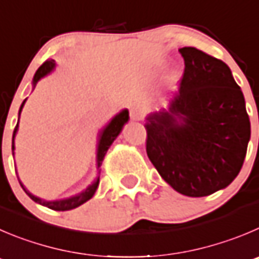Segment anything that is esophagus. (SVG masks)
<instances>
[{
	"label": "esophagus",
	"mask_w": 259,
	"mask_h": 259,
	"mask_svg": "<svg viewBox=\"0 0 259 259\" xmlns=\"http://www.w3.org/2000/svg\"><path fill=\"white\" fill-rule=\"evenodd\" d=\"M130 115H131L132 119L140 120L142 118V112L140 108L134 107V108H131V110H130Z\"/></svg>",
	"instance_id": "34e87169"
}]
</instances>
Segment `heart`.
<instances>
[{"label":"heart","mask_w":259,"mask_h":259,"mask_svg":"<svg viewBox=\"0 0 259 259\" xmlns=\"http://www.w3.org/2000/svg\"><path fill=\"white\" fill-rule=\"evenodd\" d=\"M170 78H171V80H174V76H171V77H170Z\"/></svg>","instance_id":"b5f03b06"}]
</instances>
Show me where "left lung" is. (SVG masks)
I'll list each match as a JSON object with an SVG mask.
<instances>
[{"mask_svg":"<svg viewBox=\"0 0 259 259\" xmlns=\"http://www.w3.org/2000/svg\"><path fill=\"white\" fill-rule=\"evenodd\" d=\"M179 52L184 58L179 90L168 109L147 117L146 152L177 192L205 197L228 187L242 169L249 115L226 63L194 47Z\"/></svg>","mask_w":259,"mask_h":259,"instance_id":"8db88e82","label":"left lung"}]
</instances>
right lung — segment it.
Here are the masks:
<instances>
[{
  "label": "right lung",
  "mask_w": 259,
  "mask_h": 259,
  "mask_svg": "<svg viewBox=\"0 0 259 259\" xmlns=\"http://www.w3.org/2000/svg\"><path fill=\"white\" fill-rule=\"evenodd\" d=\"M54 67H56V61L47 60L46 62H44L43 65H41L40 67L36 70L35 75H34V78H33L34 88H35L36 82H38L41 77H44L46 75L51 73L52 71L54 70ZM25 102H26V99L24 100L23 104H21L20 110H19V115H20L21 109H23ZM128 118H130L128 117V110L123 109L119 114L115 115V117L113 118V119L110 120V122L108 123L104 128H103L102 131L99 132V142H98V151H97L98 169L100 168V165H102V162H103V159H104L105 154H107V151H108V149L110 147V145L113 144V141L117 139V136L120 134V131H122L123 124H124V123H127ZM17 127H19V122H17L16 127H15L14 135H12V155H14V149H15L14 139H15V135H16V132H17ZM20 186L23 187V189L25 191V193L28 194V196L30 197L34 202H38V203H40V205L46 206V207L51 208V210H54V211H68V210H72V208L78 207V206L82 205V203H85L86 201H89L91 197L94 196L95 191H97L98 186H99V177L95 179L94 183L90 184V186H89L85 191L81 192V193L70 197V198L57 199V201H44V199L33 196L30 192L26 191V189L24 188L23 184H21V182H20Z\"/></svg>",
  "instance_id": "1"
}]
</instances>
